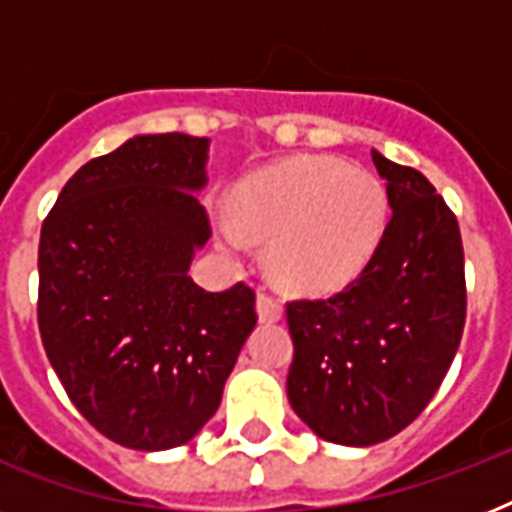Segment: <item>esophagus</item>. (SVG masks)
<instances>
[{
    "label": "esophagus",
    "mask_w": 512,
    "mask_h": 512,
    "mask_svg": "<svg viewBox=\"0 0 512 512\" xmlns=\"http://www.w3.org/2000/svg\"><path fill=\"white\" fill-rule=\"evenodd\" d=\"M257 313H260V321L273 324V321L281 319L284 308H281L279 297L268 295V292H260V295H257Z\"/></svg>",
    "instance_id": "esophagus-1"
}]
</instances>
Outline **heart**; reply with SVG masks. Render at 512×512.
Wrapping results in <instances>:
<instances>
[{"mask_svg": "<svg viewBox=\"0 0 512 512\" xmlns=\"http://www.w3.org/2000/svg\"><path fill=\"white\" fill-rule=\"evenodd\" d=\"M236 223L220 225L228 249L247 237L268 244L276 281L297 292H329L353 279L388 223V196L372 172L305 156L249 175L231 193Z\"/></svg>", "mask_w": 512, "mask_h": 512, "instance_id": "obj_1", "label": "heart"}]
</instances>
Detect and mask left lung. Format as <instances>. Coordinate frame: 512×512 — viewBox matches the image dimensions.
<instances>
[{"mask_svg":"<svg viewBox=\"0 0 512 512\" xmlns=\"http://www.w3.org/2000/svg\"><path fill=\"white\" fill-rule=\"evenodd\" d=\"M393 209L356 279L289 300L287 396L324 441L372 446L420 417L460 348L468 289L457 217L422 172L372 151Z\"/></svg>","mask_w":512,"mask_h":512,"instance_id":"obj_1","label":"left lung"}]
</instances>
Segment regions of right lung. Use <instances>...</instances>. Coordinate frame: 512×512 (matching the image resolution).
I'll return each instance as SVG.
<instances>
[{
	"label": "right lung",
	"mask_w": 512,
	"mask_h": 512,
	"mask_svg": "<svg viewBox=\"0 0 512 512\" xmlns=\"http://www.w3.org/2000/svg\"><path fill=\"white\" fill-rule=\"evenodd\" d=\"M207 138L138 135L63 185L39 236V335L68 398L114 444L162 452L217 412L257 324L255 289L188 276L212 236L193 191Z\"/></svg>",
	"instance_id": "obj_1"
}]
</instances>
